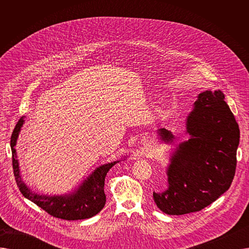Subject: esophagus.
Segmentation results:
<instances>
[{"label": "esophagus", "instance_id": "1", "mask_svg": "<svg viewBox=\"0 0 249 249\" xmlns=\"http://www.w3.org/2000/svg\"><path fill=\"white\" fill-rule=\"evenodd\" d=\"M145 141L150 142V141H151V138H150V137H146V138H145Z\"/></svg>", "mask_w": 249, "mask_h": 249}]
</instances>
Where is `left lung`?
<instances>
[{"mask_svg":"<svg viewBox=\"0 0 249 249\" xmlns=\"http://www.w3.org/2000/svg\"><path fill=\"white\" fill-rule=\"evenodd\" d=\"M220 89L200 94L187 118L190 139L180 143L167 167L168 187L153 199L167 215L201 211L231 186L236 169L240 131ZM159 135L171 142L174 135L161 128Z\"/></svg>","mask_w":249,"mask_h":249,"instance_id":"left-lung-1","label":"left lung"}]
</instances>
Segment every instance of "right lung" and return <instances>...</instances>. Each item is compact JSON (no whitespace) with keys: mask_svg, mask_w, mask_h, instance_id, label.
<instances>
[{"mask_svg":"<svg viewBox=\"0 0 249 249\" xmlns=\"http://www.w3.org/2000/svg\"><path fill=\"white\" fill-rule=\"evenodd\" d=\"M24 123L21 119L16 124L11 137L12 163L14 169V177L20 192L25 198H27L38 207H40L49 215L63 220H83L97 215L106 204V195L104 192L105 178L110 168L119 161L106 163L96 168L83 184L72 194L63 196H44L32 193L26 186L20 176L19 162L16 155V142Z\"/></svg>","mask_w":249,"mask_h":249,"instance_id":"add662e5","label":"right lung"}]
</instances>
